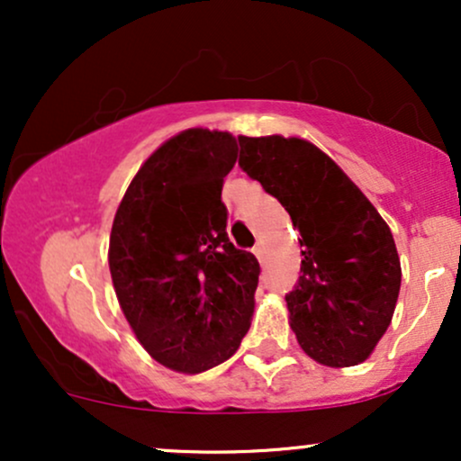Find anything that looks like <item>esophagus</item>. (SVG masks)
Instances as JSON below:
<instances>
[{"instance_id":"esophagus-1","label":"esophagus","mask_w":461,"mask_h":461,"mask_svg":"<svg viewBox=\"0 0 461 461\" xmlns=\"http://www.w3.org/2000/svg\"><path fill=\"white\" fill-rule=\"evenodd\" d=\"M253 253H256V258H258V260L262 262V258H264V247H262V242H258V245L253 247Z\"/></svg>"}]
</instances>
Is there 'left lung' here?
Instances as JSON below:
<instances>
[{
	"label": "left lung",
	"mask_w": 461,
	"mask_h": 461,
	"mask_svg": "<svg viewBox=\"0 0 461 461\" xmlns=\"http://www.w3.org/2000/svg\"><path fill=\"white\" fill-rule=\"evenodd\" d=\"M240 167L284 205L299 231V284L285 294L290 330L314 362L370 357L393 322L401 262L393 231L336 162L297 136H238Z\"/></svg>",
	"instance_id": "1"
}]
</instances>
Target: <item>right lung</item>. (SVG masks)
Listing matches in <instances>:
<instances>
[{
  "label": "right lung",
  "mask_w": 461,
  "mask_h": 461,
  "mask_svg": "<svg viewBox=\"0 0 461 461\" xmlns=\"http://www.w3.org/2000/svg\"><path fill=\"white\" fill-rule=\"evenodd\" d=\"M236 158L230 131H179L142 162L114 214L116 299L142 348L177 373L219 366L251 325L260 264L230 242L221 201Z\"/></svg>",
  "instance_id": "1"
}]
</instances>
